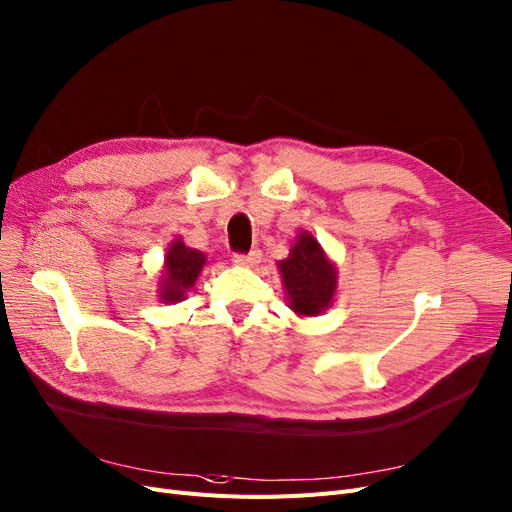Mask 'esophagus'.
I'll return each mask as SVG.
<instances>
[{"instance_id":"34e87169","label":"esophagus","mask_w":512,"mask_h":512,"mask_svg":"<svg viewBox=\"0 0 512 512\" xmlns=\"http://www.w3.org/2000/svg\"><path fill=\"white\" fill-rule=\"evenodd\" d=\"M234 263L240 265V268H255L257 263H261V251H251L247 255L236 253L234 255Z\"/></svg>"}]
</instances>
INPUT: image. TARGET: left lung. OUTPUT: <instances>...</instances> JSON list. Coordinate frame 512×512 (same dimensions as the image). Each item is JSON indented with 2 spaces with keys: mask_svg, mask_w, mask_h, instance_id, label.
<instances>
[{
  "mask_svg": "<svg viewBox=\"0 0 512 512\" xmlns=\"http://www.w3.org/2000/svg\"><path fill=\"white\" fill-rule=\"evenodd\" d=\"M278 270L288 307L297 316H318L330 307L337 291V268L314 236L301 232L288 257L278 261Z\"/></svg>",
  "mask_w": 512,
  "mask_h": 512,
  "instance_id": "obj_1",
  "label": "left lung"
}]
</instances>
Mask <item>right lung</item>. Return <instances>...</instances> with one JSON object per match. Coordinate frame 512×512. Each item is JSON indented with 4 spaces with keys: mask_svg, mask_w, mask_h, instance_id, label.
<instances>
[{
    "mask_svg": "<svg viewBox=\"0 0 512 512\" xmlns=\"http://www.w3.org/2000/svg\"><path fill=\"white\" fill-rule=\"evenodd\" d=\"M207 257L186 247L182 238H175L165 255V270L159 280V297L163 303L184 301L186 293L194 286L198 274L203 272Z\"/></svg>",
    "mask_w": 512,
    "mask_h": 512,
    "instance_id": "right-lung-1",
    "label": "right lung"
}]
</instances>
